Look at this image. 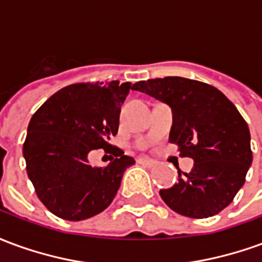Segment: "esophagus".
Instances as JSON below:
<instances>
[{
    "mask_svg": "<svg viewBox=\"0 0 262 262\" xmlns=\"http://www.w3.org/2000/svg\"><path fill=\"white\" fill-rule=\"evenodd\" d=\"M137 163L142 165H146V167H150V168H151V167H156V164H157L154 160L146 159V157H140V159H137Z\"/></svg>",
    "mask_w": 262,
    "mask_h": 262,
    "instance_id": "1",
    "label": "esophagus"
}]
</instances>
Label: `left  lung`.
I'll return each mask as SVG.
<instances>
[{
	"mask_svg": "<svg viewBox=\"0 0 262 262\" xmlns=\"http://www.w3.org/2000/svg\"><path fill=\"white\" fill-rule=\"evenodd\" d=\"M133 90L170 105V142L193 168L160 195L174 212L205 219L229 206L244 185L253 161L250 130L240 112L217 88L201 81L164 77L139 81Z\"/></svg>",
	"mask_w": 262,
	"mask_h": 262,
	"instance_id": "obj_1",
	"label": "left lung"
}]
</instances>
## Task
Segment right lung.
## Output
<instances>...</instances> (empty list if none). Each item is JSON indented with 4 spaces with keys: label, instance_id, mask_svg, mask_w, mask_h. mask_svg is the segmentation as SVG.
Segmentation results:
<instances>
[{
    "label": "right lung",
    "instance_id": "1",
    "mask_svg": "<svg viewBox=\"0 0 262 262\" xmlns=\"http://www.w3.org/2000/svg\"><path fill=\"white\" fill-rule=\"evenodd\" d=\"M132 88L119 81L71 84L33 114L24 143L26 171L37 198L53 214L78 222L114 201L123 172L135 164L133 157L109 144ZM98 148L114 156L106 167L88 163V154Z\"/></svg>",
    "mask_w": 262,
    "mask_h": 262
}]
</instances>
